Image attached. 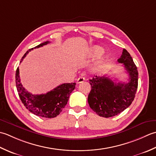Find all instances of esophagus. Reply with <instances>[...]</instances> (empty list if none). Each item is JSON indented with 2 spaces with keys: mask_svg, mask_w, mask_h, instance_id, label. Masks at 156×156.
Segmentation results:
<instances>
[{
  "mask_svg": "<svg viewBox=\"0 0 156 156\" xmlns=\"http://www.w3.org/2000/svg\"><path fill=\"white\" fill-rule=\"evenodd\" d=\"M85 80V78L83 77V76H81V77H79L77 80V83H82L83 81Z\"/></svg>",
  "mask_w": 156,
  "mask_h": 156,
  "instance_id": "esophagus-1",
  "label": "esophagus"
}]
</instances>
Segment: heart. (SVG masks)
Segmentation results:
<instances>
[{
  "instance_id": "b5f03b06",
  "label": "heart",
  "mask_w": 156,
  "mask_h": 156,
  "mask_svg": "<svg viewBox=\"0 0 156 156\" xmlns=\"http://www.w3.org/2000/svg\"><path fill=\"white\" fill-rule=\"evenodd\" d=\"M102 52H103V50L99 46H95L94 48H92L91 50L88 54V56L90 57L96 56L102 53ZM104 60V58H101L99 60H98V63H99V64H101V63H103Z\"/></svg>"
}]
</instances>
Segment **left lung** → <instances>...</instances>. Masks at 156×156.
I'll return each mask as SVG.
<instances>
[{"instance_id": "8db88e82", "label": "left lung", "mask_w": 156, "mask_h": 156, "mask_svg": "<svg viewBox=\"0 0 156 156\" xmlns=\"http://www.w3.org/2000/svg\"><path fill=\"white\" fill-rule=\"evenodd\" d=\"M129 74V82L114 83L106 76L90 79L91 90L88 96L91 108L100 116L109 118L123 112L134 100L138 87V71L131 56L123 49L118 59Z\"/></svg>"}]
</instances>
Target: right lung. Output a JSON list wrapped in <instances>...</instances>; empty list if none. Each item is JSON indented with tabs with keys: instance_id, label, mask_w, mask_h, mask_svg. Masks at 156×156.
I'll use <instances>...</instances> for the list:
<instances>
[{
	"instance_id": "right-lung-1",
	"label": "right lung",
	"mask_w": 156,
	"mask_h": 156,
	"mask_svg": "<svg viewBox=\"0 0 156 156\" xmlns=\"http://www.w3.org/2000/svg\"><path fill=\"white\" fill-rule=\"evenodd\" d=\"M48 43L50 42L47 41L28 50L22 57L20 62L31 50L42 47ZM15 83L19 96L25 108L35 115L48 119L55 118L62 112V109L67 104L70 94L75 90L76 85L75 83H63L46 94H31L25 90L21 84L19 67H17L15 73Z\"/></svg>"
}]
</instances>
